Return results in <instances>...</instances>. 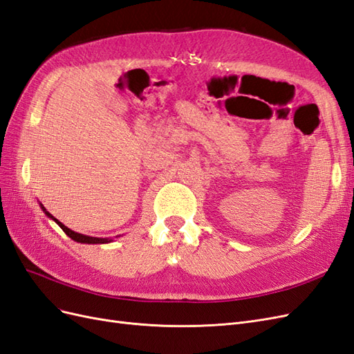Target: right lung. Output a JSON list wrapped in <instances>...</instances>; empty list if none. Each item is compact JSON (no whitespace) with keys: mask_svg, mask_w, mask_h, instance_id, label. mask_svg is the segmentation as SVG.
I'll return each mask as SVG.
<instances>
[{"mask_svg":"<svg viewBox=\"0 0 354 354\" xmlns=\"http://www.w3.org/2000/svg\"><path fill=\"white\" fill-rule=\"evenodd\" d=\"M41 209L46 212V216L48 217V218H51V220H55L59 226L62 227V230L65 232L68 236L71 238V239H73L75 242H80V243H109V242H112V239H109V238H94V236H87V234H82V233H77V232H73V230H71V229H68L65 224L63 223H60L57 218H55L51 216V214L41 205Z\"/></svg>","mask_w":354,"mask_h":354,"instance_id":"add662e5","label":"right lung"}]
</instances>
